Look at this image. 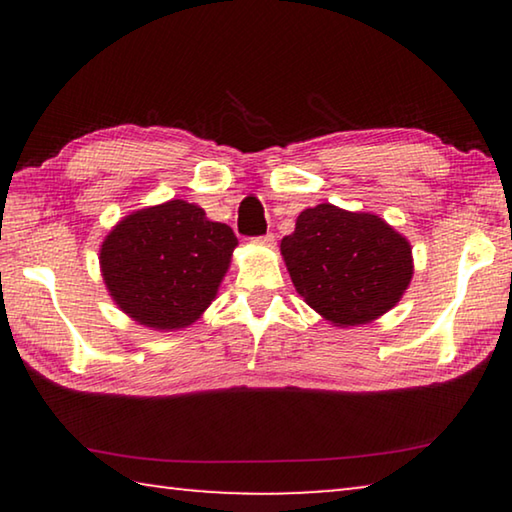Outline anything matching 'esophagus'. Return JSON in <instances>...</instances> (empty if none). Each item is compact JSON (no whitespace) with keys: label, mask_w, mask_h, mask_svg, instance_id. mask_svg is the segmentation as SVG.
<instances>
[{"label":"esophagus","mask_w":512,"mask_h":512,"mask_svg":"<svg viewBox=\"0 0 512 512\" xmlns=\"http://www.w3.org/2000/svg\"><path fill=\"white\" fill-rule=\"evenodd\" d=\"M255 244H262V246H273L275 244V237L273 235H264V237H257Z\"/></svg>","instance_id":"1"}]
</instances>
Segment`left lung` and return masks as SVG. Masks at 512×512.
Returning a JSON list of instances; mask_svg holds the SVG:
<instances>
[{"label": "left lung", "mask_w": 512, "mask_h": 512, "mask_svg": "<svg viewBox=\"0 0 512 512\" xmlns=\"http://www.w3.org/2000/svg\"><path fill=\"white\" fill-rule=\"evenodd\" d=\"M280 253L302 300L336 327L368 325L409 289V239L370 212L307 207Z\"/></svg>", "instance_id": "1"}]
</instances>
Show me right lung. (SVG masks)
<instances>
[{
    "instance_id": "right-lung-1",
    "label": "right lung",
    "mask_w": 512,
    "mask_h": 512,
    "mask_svg": "<svg viewBox=\"0 0 512 512\" xmlns=\"http://www.w3.org/2000/svg\"><path fill=\"white\" fill-rule=\"evenodd\" d=\"M237 237L183 198L131 212L99 248L103 282L137 325L173 332L196 323L219 293Z\"/></svg>"
}]
</instances>
